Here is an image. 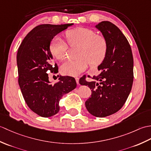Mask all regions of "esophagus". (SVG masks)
<instances>
[{"instance_id":"1","label":"esophagus","mask_w":151,"mask_h":151,"mask_svg":"<svg viewBox=\"0 0 151 151\" xmlns=\"http://www.w3.org/2000/svg\"><path fill=\"white\" fill-rule=\"evenodd\" d=\"M75 80H76V83H77V84H79V78L76 77V78H75Z\"/></svg>"}]
</instances>
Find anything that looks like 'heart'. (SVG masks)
Returning a JSON list of instances; mask_svg holds the SVG:
<instances>
[{"instance_id":"obj_1","label":"heart","mask_w":151,"mask_h":151,"mask_svg":"<svg viewBox=\"0 0 151 151\" xmlns=\"http://www.w3.org/2000/svg\"><path fill=\"white\" fill-rule=\"evenodd\" d=\"M65 36L70 47L80 46L78 58L69 60L61 66V72L64 75L76 76L87 69L88 63L98 65L107 55L108 41L102 35L96 34L91 29L78 27L67 30ZM69 45L59 36L54 37L50 45L52 56L58 60H65L68 55Z\"/></svg>"}]
</instances>
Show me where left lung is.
Here are the masks:
<instances>
[{
    "mask_svg": "<svg viewBox=\"0 0 151 151\" xmlns=\"http://www.w3.org/2000/svg\"><path fill=\"white\" fill-rule=\"evenodd\" d=\"M106 39L107 55L98 66L100 74L91 82L86 78L79 81L81 85L91 89V95L85 104L88 111L97 117L116 113L126 102L134 78V60L127 39L117 27L110 21H102L95 26Z\"/></svg>",
    "mask_w": 151,
    "mask_h": 151,
    "instance_id": "1",
    "label": "left lung"
}]
</instances>
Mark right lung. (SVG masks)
<instances>
[{
	"instance_id": "right-lung-1",
	"label": "right lung",
	"mask_w": 151,
	"mask_h": 151,
	"mask_svg": "<svg viewBox=\"0 0 151 151\" xmlns=\"http://www.w3.org/2000/svg\"><path fill=\"white\" fill-rule=\"evenodd\" d=\"M73 24H40L33 28L22 40L18 49L17 63L18 82L22 96L32 111L43 117L56 114L62 96L76 87L75 78L59 77V82L51 84L48 70L58 73L53 65L50 44L54 37Z\"/></svg>"
}]
</instances>
